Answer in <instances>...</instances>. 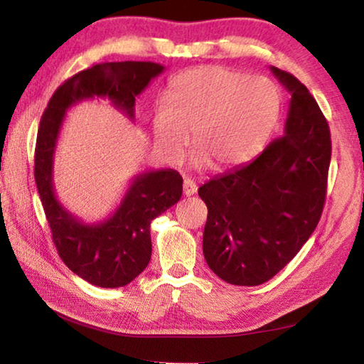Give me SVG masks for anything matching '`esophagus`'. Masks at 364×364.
Wrapping results in <instances>:
<instances>
[{"mask_svg":"<svg viewBox=\"0 0 364 364\" xmlns=\"http://www.w3.org/2000/svg\"><path fill=\"white\" fill-rule=\"evenodd\" d=\"M183 193H184V196H186V197L194 196L197 193L196 183L191 181V180H184L183 181Z\"/></svg>","mask_w":364,"mask_h":364,"instance_id":"34e87169","label":"esophagus"}]
</instances>
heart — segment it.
<instances>
[{
  "label": "heart",
  "instance_id": "1",
  "mask_svg": "<svg viewBox=\"0 0 364 364\" xmlns=\"http://www.w3.org/2000/svg\"><path fill=\"white\" fill-rule=\"evenodd\" d=\"M279 110L281 96L271 80L221 65L197 67L171 80L167 102L152 112V134L162 157L178 164L191 132L196 167L228 170L262 151Z\"/></svg>",
  "mask_w": 364,
  "mask_h": 364
}]
</instances>
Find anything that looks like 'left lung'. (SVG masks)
I'll return each mask as SVG.
<instances>
[{
	"label": "left lung",
	"mask_w": 364,
	"mask_h": 364,
	"mask_svg": "<svg viewBox=\"0 0 364 364\" xmlns=\"http://www.w3.org/2000/svg\"><path fill=\"white\" fill-rule=\"evenodd\" d=\"M269 70L291 93L284 133L252 162L199 188L208 208L205 262L234 286H258L279 273L315 231L326 199L328 122L305 85Z\"/></svg>",
	"instance_id": "8db88e82"
}]
</instances>
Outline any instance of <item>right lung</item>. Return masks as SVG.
<instances>
[{
	"mask_svg": "<svg viewBox=\"0 0 364 364\" xmlns=\"http://www.w3.org/2000/svg\"><path fill=\"white\" fill-rule=\"evenodd\" d=\"M165 67L125 60L104 63L67 80L48 102L35 149V181L59 257L73 273L100 287H122L143 273L151 260V221L175 205L183 194L176 170H146L133 178L119 207L100 223H86L60 204L53 184L54 154L67 110L85 100L102 97L134 120V102Z\"/></svg>",
	"mask_w": 364,
	"mask_h": 364,
	"instance_id": "add662e5",
	"label": "right lung"
}]
</instances>
